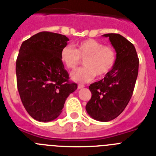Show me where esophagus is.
<instances>
[{"label":"esophagus","instance_id":"obj_1","mask_svg":"<svg viewBox=\"0 0 156 156\" xmlns=\"http://www.w3.org/2000/svg\"><path fill=\"white\" fill-rule=\"evenodd\" d=\"M84 87V85H83V84H78V89H82V88Z\"/></svg>","mask_w":156,"mask_h":156}]
</instances>
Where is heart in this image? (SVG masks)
Masks as SVG:
<instances>
[{
	"mask_svg": "<svg viewBox=\"0 0 156 156\" xmlns=\"http://www.w3.org/2000/svg\"><path fill=\"white\" fill-rule=\"evenodd\" d=\"M60 57L64 66L71 70L75 69L80 65L81 59H83L84 66L74 71L71 78L75 82L85 83L91 80L95 75L99 78L106 75L116 63V52L112 46L90 39L77 43L74 48L65 46Z\"/></svg>",
	"mask_w": 156,
	"mask_h": 156,
	"instance_id": "heart-1",
	"label": "heart"
}]
</instances>
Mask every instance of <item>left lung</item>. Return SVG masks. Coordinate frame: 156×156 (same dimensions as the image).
<instances>
[{
    "mask_svg": "<svg viewBox=\"0 0 156 156\" xmlns=\"http://www.w3.org/2000/svg\"><path fill=\"white\" fill-rule=\"evenodd\" d=\"M116 52L113 68L102 80L89 87L91 98L86 110L99 121L113 120L124 111L133 95L138 73V55L134 46L119 34H105Z\"/></svg>",
    "mask_w": 156,
    "mask_h": 156,
    "instance_id": "left-lung-1",
    "label": "left lung"
}]
</instances>
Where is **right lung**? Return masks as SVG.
I'll return each instance as SVG.
<instances>
[{"mask_svg": "<svg viewBox=\"0 0 156 156\" xmlns=\"http://www.w3.org/2000/svg\"><path fill=\"white\" fill-rule=\"evenodd\" d=\"M69 39L42 31L22 44L16 61L17 86L21 100L36 121H53L61 113L69 94L78 85L69 81L60 53Z\"/></svg>", "mask_w": 156, "mask_h": 156, "instance_id": "obj_1", "label": "right lung"}]
</instances>
